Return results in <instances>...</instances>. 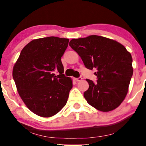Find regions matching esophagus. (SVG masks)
Segmentation results:
<instances>
[{
	"label": "esophagus",
	"instance_id": "1",
	"mask_svg": "<svg viewBox=\"0 0 146 146\" xmlns=\"http://www.w3.org/2000/svg\"><path fill=\"white\" fill-rule=\"evenodd\" d=\"M82 78V77H79V78H75V80L76 82H79V81H81Z\"/></svg>",
	"mask_w": 146,
	"mask_h": 146
}]
</instances>
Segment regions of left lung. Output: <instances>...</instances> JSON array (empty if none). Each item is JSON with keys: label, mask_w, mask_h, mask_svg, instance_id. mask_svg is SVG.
<instances>
[{"label": "left lung", "mask_w": 146, "mask_h": 146, "mask_svg": "<svg viewBox=\"0 0 146 146\" xmlns=\"http://www.w3.org/2000/svg\"><path fill=\"white\" fill-rule=\"evenodd\" d=\"M69 45L86 68L97 70L96 82L86 79L89 88L84 96L87 102L104 112L118 107L126 96L133 75L131 54L117 41L97 35L74 38Z\"/></svg>", "instance_id": "left-lung-1"}]
</instances>
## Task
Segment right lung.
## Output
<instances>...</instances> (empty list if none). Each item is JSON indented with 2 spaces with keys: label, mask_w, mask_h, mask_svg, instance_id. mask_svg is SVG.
<instances>
[{
  "label": "right lung",
  "mask_w": 146,
  "mask_h": 146,
  "mask_svg": "<svg viewBox=\"0 0 146 146\" xmlns=\"http://www.w3.org/2000/svg\"><path fill=\"white\" fill-rule=\"evenodd\" d=\"M68 42L55 36L33 40L23 48L13 67L19 96L39 116H53L66 104L72 80L63 74L61 57Z\"/></svg>",
  "instance_id": "obj_1"
}]
</instances>
